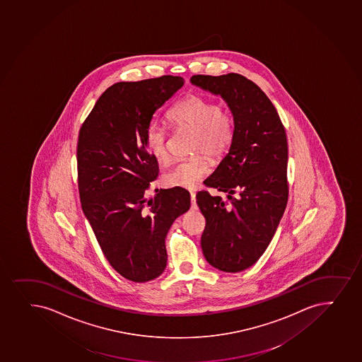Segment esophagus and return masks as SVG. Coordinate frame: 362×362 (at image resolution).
<instances>
[{"label":"esophagus","instance_id":"1","mask_svg":"<svg viewBox=\"0 0 362 362\" xmlns=\"http://www.w3.org/2000/svg\"><path fill=\"white\" fill-rule=\"evenodd\" d=\"M191 199V209L196 211L197 209V204H196V194L195 192H190Z\"/></svg>","mask_w":362,"mask_h":362}]
</instances>
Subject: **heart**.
<instances>
[{
  "instance_id": "1",
  "label": "heart",
  "mask_w": 362,
  "mask_h": 362,
  "mask_svg": "<svg viewBox=\"0 0 362 362\" xmlns=\"http://www.w3.org/2000/svg\"><path fill=\"white\" fill-rule=\"evenodd\" d=\"M172 124L179 130L194 132L191 151L195 156L182 160L163 175L168 187L195 189L211 171L207 156L220 158L231 146L236 134V122L231 110L221 108L216 102L189 96L177 103L168 114ZM166 127L153 122L146 131V151L158 163L168 160Z\"/></svg>"
}]
</instances>
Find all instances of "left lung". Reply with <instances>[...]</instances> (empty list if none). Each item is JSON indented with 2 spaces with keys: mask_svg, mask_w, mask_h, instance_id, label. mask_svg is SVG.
Listing matches in <instances>:
<instances>
[{
  "mask_svg": "<svg viewBox=\"0 0 362 362\" xmlns=\"http://www.w3.org/2000/svg\"><path fill=\"white\" fill-rule=\"evenodd\" d=\"M190 81L220 95L236 122L230 151L204 182L225 192L228 201L202 190L196 202L206 218L201 237L206 260L223 272H240L267 249L288 204L286 134L272 102L248 78L196 74Z\"/></svg>",
  "mask_w": 362,
  "mask_h": 362,
  "instance_id": "1",
  "label": "left lung"
}]
</instances>
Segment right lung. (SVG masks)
<instances>
[{"instance_id":"1","label":"right lung","mask_w":362,"mask_h":362,"mask_svg":"<svg viewBox=\"0 0 362 362\" xmlns=\"http://www.w3.org/2000/svg\"><path fill=\"white\" fill-rule=\"evenodd\" d=\"M183 86V78L175 76L115 83L100 96L78 136L81 208L107 261L134 283L161 276L167 232L190 208L183 187L146 195L158 175V161L144 144L146 129Z\"/></svg>"}]
</instances>
